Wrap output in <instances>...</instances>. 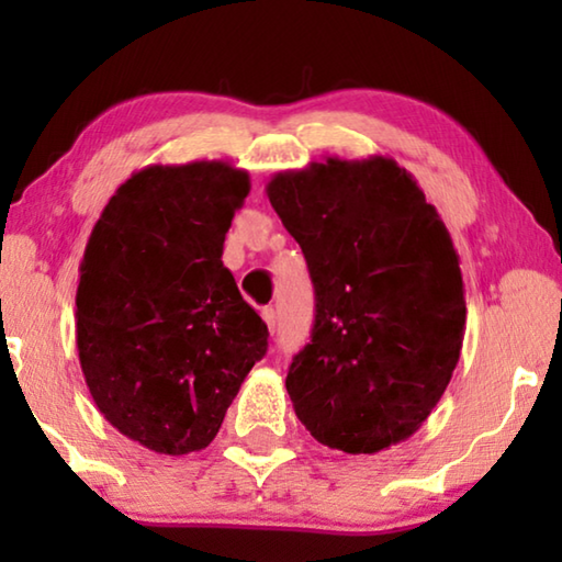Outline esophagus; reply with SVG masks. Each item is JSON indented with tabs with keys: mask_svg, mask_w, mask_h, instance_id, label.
Here are the masks:
<instances>
[{
	"mask_svg": "<svg viewBox=\"0 0 562 562\" xmlns=\"http://www.w3.org/2000/svg\"><path fill=\"white\" fill-rule=\"evenodd\" d=\"M262 319H265V325H268L270 331H272L274 327H278V312H274L272 307H265V310H262Z\"/></svg>",
	"mask_w": 562,
	"mask_h": 562,
	"instance_id": "1",
	"label": "esophagus"
}]
</instances>
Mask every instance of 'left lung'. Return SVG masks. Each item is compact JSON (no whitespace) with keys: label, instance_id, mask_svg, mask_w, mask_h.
I'll use <instances>...</instances> for the list:
<instances>
[{"label":"left lung","instance_id":"8db88e82","mask_svg":"<svg viewBox=\"0 0 562 562\" xmlns=\"http://www.w3.org/2000/svg\"><path fill=\"white\" fill-rule=\"evenodd\" d=\"M265 190L315 284L312 339L284 379L294 414L345 453L406 441L439 404L463 345V278L443 221L384 156H329Z\"/></svg>","mask_w":562,"mask_h":562}]
</instances>
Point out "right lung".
<instances>
[{"mask_svg":"<svg viewBox=\"0 0 562 562\" xmlns=\"http://www.w3.org/2000/svg\"><path fill=\"white\" fill-rule=\"evenodd\" d=\"M247 193L250 176L227 160L140 168L83 250V379L113 429L156 453L205 449L268 351V325L221 260Z\"/></svg>","mask_w":562,"mask_h":562,"instance_id":"obj_1","label":"right lung"}]
</instances>
